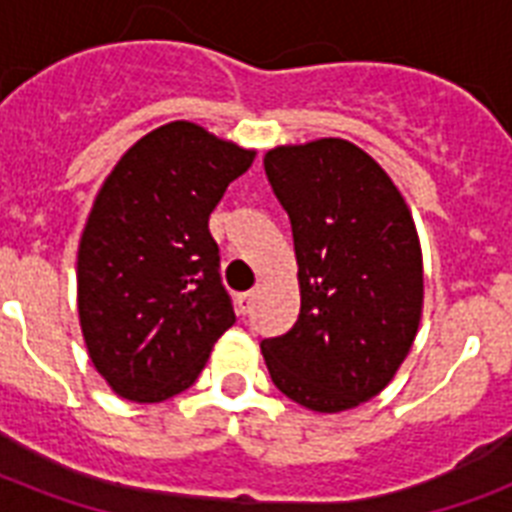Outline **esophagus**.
I'll list each match as a JSON object with an SVG mask.
<instances>
[{
  "instance_id": "34e87169",
  "label": "esophagus",
  "mask_w": 512,
  "mask_h": 512,
  "mask_svg": "<svg viewBox=\"0 0 512 512\" xmlns=\"http://www.w3.org/2000/svg\"><path fill=\"white\" fill-rule=\"evenodd\" d=\"M252 305H255V292H241L236 297V311H239V316H247L252 311Z\"/></svg>"
}]
</instances>
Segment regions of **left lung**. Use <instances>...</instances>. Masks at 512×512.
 I'll list each match as a JSON object with an SVG mask.
<instances>
[{
  "label": "left lung",
  "mask_w": 512,
  "mask_h": 512,
  "mask_svg": "<svg viewBox=\"0 0 512 512\" xmlns=\"http://www.w3.org/2000/svg\"><path fill=\"white\" fill-rule=\"evenodd\" d=\"M263 167L292 225L300 316L260 350L284 396L345 412L388 385L420 327L414 220L380 164L348 140L273 148Z\"/></svg>",
  "instance_id": "8db88e82"
}]
</instances>
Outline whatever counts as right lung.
I'll return each instance as SVG.
<instances>
[{
    "label": "right lung",
    "instance_id": "add662e5",
    "mask_svg": "<svg viewBox=\"0 0 512 512\" xmlns=\"http://www.w3.org/2000/svg\"><path fill=\"white\" fill-rule=\"evenodd\" d=\"M252 159L172 122L138 140L100 188L79 244V321L92 364L127 401L191 388L236 321L209 215Z\"/></svg>",
    "mask_w": 512,
    "mask_h": 512
}]
</instances>
